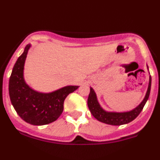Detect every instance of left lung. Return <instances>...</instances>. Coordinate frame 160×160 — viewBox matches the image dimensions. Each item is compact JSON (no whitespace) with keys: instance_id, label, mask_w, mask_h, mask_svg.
I'll use <instances>...</instances> for the list:
<instances>
[{"instance_id":"left-lung-1","label":"left lung","mask_w":160,"mask_h":160,"mask_svg":"<svg viewBox=\"0 0 160 160\" xmlns=\"http://www.w3.org/2000/svg\"><path fill=\"white\" fill-rule=\"evenodd\" d=\"M151 83H152V78H151L150 76L149 77L148 87L147 92H146V95L143 101L133 110L126 112L106 111L101 107L100 104L98 103L96 94H95L94 89L92 88H90V93H89L88 98V106L89 110H90L92 115L97 120L102 122V123L112 125H121L129 123L130 122L133 121L142 111L146 102L148 99L149 95H150Z\"/></svg>"}]
</instances>
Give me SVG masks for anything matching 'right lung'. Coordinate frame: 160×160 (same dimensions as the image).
Here are the masks:
<instances>
[{
  "instance_id": "1",
  "label": "right lung",
  "mask_w": 160,
  "mask_h": 160,
  "mask_svg": "<svg viewBox=\"0 0 160 160\" xmlns=\"http://www.w3.org/2000/svg\"><path fill=\"white\" fill-rule=\"evenodd\" d=\"M31 44L16 61L8 84V92L13 107L19 116L34 125H47L56 121L62 114L64 101L79 86H65L50 93H42L30 88L23 78V68Z\"/></svg>"
}]
</instances>
